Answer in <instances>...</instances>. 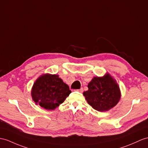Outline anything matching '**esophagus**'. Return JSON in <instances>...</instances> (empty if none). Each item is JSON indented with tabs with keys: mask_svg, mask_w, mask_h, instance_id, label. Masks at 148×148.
<instances>
[{
	"mask_svg": "<svg viewBox=\"0 0 148 148\" xmlns=\"http://www.w3.org/2000/svg\"><path fill=\"white\" fill-rule=\"evenodd\" d=\"M77 91H78L79 92H80V93H82L83 92H84V89H83V88H81L80 89L77 90Z\"/></svg>",
	"mask_w": 148,
	"mask_h": 148,
	"instance_id": "obj_1",
	"label": "esophagus"
}]
</instances>
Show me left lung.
Here are the masks:
<instances>
[{
	"label": "left lung",
	"instance_id": "obj_1",
	"mask_svg": "<svg viewBox=\"0 0 148 148\" xmlns=\"http://www.w3.org/2000/svg\"><path fill=\"white\" fill-rule=\"evenodd\" d=\"M84 95L89 105L100 112L112 109L119 102L121 90L116 79L109 73L103 77H94L88 84Z\"/></svg>",
	"mask_w": 148,
	"mask_h": 148
}]
</instances>
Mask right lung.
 <instances>
[{"instance_id": "add662e5", "label": "right lung", "mask_w": 148, "mask_h": 148, "mask_svg": "<svg viewBox=\"0 0 148 148\" xmlns=\"http://www.w3.org/2000/svg\"><path fill=\"white\" fill-rule=\"evenodd\" d=\"M71 91L58 75L44 73L39 77L31 88V97L36 105L51 110L62 104Z\"/></svg>"}]
</instances>
